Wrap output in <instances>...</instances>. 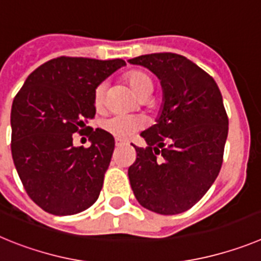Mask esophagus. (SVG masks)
I'll use <instances>...</instances> for the list:
<instances>
[{
	"mask_svg": "<svg viewBox=\"0 0 261 261\" xmlns=\"http://www.w3.org/2000/svg\"><path fill=\"white\" fill-rule=\"evenodd\" d=\"M115 145L119 147V146H123V145H125V142L121 141V140H119V138H116V140H115Z\"/></svg>",
	"mask_w": 261,
	"mask_h": 261,
	"instance_id": "1",
	"label": "esophagus"
}]
</instances>
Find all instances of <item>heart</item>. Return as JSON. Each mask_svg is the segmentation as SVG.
I'll return each instance as SVG.
<instances>
[{
	"instance_id": "heart-1",
	"label": "heart",
	"mask_w": 261,
	"mask_h": 261,
	"mask_svg": "<svg viewBox=\"0 0 261 261\" xmlns=\"http://www.w3.org/2000/svg\"><path fill=\"white\" fill-rule=\"evenodd\" d=\"M128 85L133 89L140 99H147L151 95L154 89L153 78L149 73L141 69H132L126 71L124 75ZM106 90L107 85L106 82H100L94 89V105L96 108H100L105 105ZM103 130L112 135L119 140H128L135 136L138 130H141L144 126V121L137 116H129V115H114L107 117L100 123Z\"/></svg>"
}]
</instances>
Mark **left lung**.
<instances>
[{
  "label": "left lung",
  "instance_id": "left-lung-1",
  "mask_svg": "<svg viewBox=\"0 0 261 261\" xmlns=\"http://www.w3.org/2000/svg\"><path fill=\"white\" fill-rule=\"evenodd\" d=\"M150 69L163 87L156 124L141 133L146 149L136 147L128 168L136 199L154 213L188 211L218 176L229 117L216 81L176 53H151L129 60Z\"/></svg>",
  "mask_w": 261,
  "mask_h": 261
}]
</instances>
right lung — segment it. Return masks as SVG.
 Returning a JSON list of instances; mask_svg holds the SVG:
<instances>
[{
    "mask_svg": "<svg viewBox=\"0 0 261 261\" xmlns=\"http://www.w3.org/2000/svg\"><path fill=\"white\" fill-rule=\"evenodd\" d=\"M125 65L121 59L61 56L27 77L11 106V155L30 199L55 216L86 211L98 200L115 140L90 129V147H75L95 116L94 89Z\"/></svg>",
    "mask_w": 261,
    "mask_h": 261,
    "instance_id": "add662e5",
    "label": "right lung"
}]
</instances>
